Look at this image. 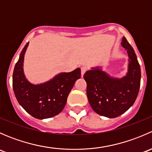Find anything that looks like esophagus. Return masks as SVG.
Segmentation results:
<instances>
[{
  "label": "esophagus",
  "mask_w": 152,
  "mask_h": 152,
  "mask_svg": "<svg viewBox=\"0 0 152 152\" xmlns=\"http://www.w3.org/2000/svg\"><path fill=\"white\" fill-rule=\"evenodd\" d=\"M88 70V68H87V67L86 66H82V67H81V72H82V75L83 76L84 74L85 73V72L87 71V70Z\"/></svg>",
  "instance_id": "1"
}]
</instances>
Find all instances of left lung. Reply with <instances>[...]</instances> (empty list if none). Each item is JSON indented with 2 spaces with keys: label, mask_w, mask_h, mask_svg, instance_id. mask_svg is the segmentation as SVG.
I'll use <instances>...</instances> for the list:
<instances>
[{
  "label": "left lung",
  "mask_w": 152,
  "mask_h": 152,
  "mask_svg": "<svg viewBox=\"0 0 152 152\" xmlns=\"http://www.w3.org/2000/svg\"><path fill=\"white\" fill-rule=\"evenodd\" d=\"M121 45L129 59L128 73L121 79L110 77L99 67L84 75L89 103L97 114L113 118L129 110L135 102L140 85V67L134 49L123 37Z\"/></svg>",
  "instance_id": "8db88e82"
}]
</instances>
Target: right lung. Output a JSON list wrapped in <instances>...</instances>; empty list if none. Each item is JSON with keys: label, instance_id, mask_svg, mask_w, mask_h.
Returning a JSON list of instances; mask_svg holds the SVG:
<instances>
[{"label": "right lung", "instance_id": "1", "mask_svg": "<svg viewBox=\"0 0 152 152\" xmlns=\"http://www.w3.org/2000/svg\"><path fill=\"white\" fill-rule=\"evenodd\" d=\"M28 42L21 51L15 66L12 86L20 105L34 118L45 119L53 117L62 111L67 96L75 82L81 77V69L69 73H61L48 82L33 85L23 73L24 54Z\"/></svg>", "mask_w": 152, "mask_h": 152}]
</instances>
